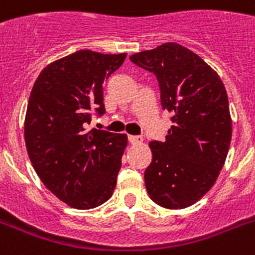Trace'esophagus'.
<instances>
[{"mask_svg":"<svg viewBox=\"0 0 255 255\" xmlns=\"http://www.w3.org/2000/svg\"><path fill=\"white\" fill-rule=\"evenodd\" d=\"M128 140H129V143L131 144H140L141 141H143V137H141V136L129 135L128 136Z\"/></svg>","mask_w":255,"mask_h":255,"instance_id":"34e87169","label":"esophagus"}]
</instances>
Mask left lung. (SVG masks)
<instances>
[{"label": "left lung", "mask_w": 255, "mask_h": 255, "mask_svg": "<svg viewBox=\"0 0 255 255\" xmlns=\"http://www.w3.org/2000/svg\"><path fill=\"white\" fill-rule=\"evenodd\" d=\"M129 59L155 74L163 110L173 115L165 140L149 143L147 192L163 208H188L214 185L228 156L232 119L225 86L197 54L174 42Z\"/></svg>", "instance_id": "obj_1"}]
</instances>
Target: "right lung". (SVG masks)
I'll return each mask as SVG.
<instances>
[{"instance_id": "1", "label": "right lung", "mask_w": 255, "mask_h": 255, "mask_svg": "<svg viewBox=\"0 0 255 255\" xmlns=\"http://www.w3.org/2000/svg\"><path fill=\"white\" fill-rule=\"evenodd\" d=\"M127 54L79 50L42 70L30 94L25 143L45 186L75 209H92L111 197L127 135L87 131L91 112L104 114L103 83Z\"/></svg>"}]
</instances>
